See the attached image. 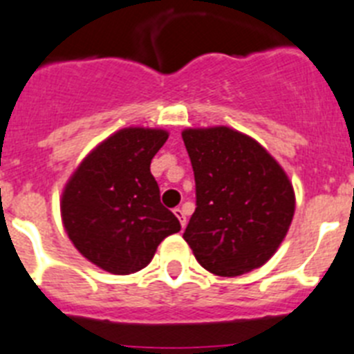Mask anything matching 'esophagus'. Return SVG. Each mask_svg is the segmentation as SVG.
<instances>
[{
	"label": "esophagus",
	"instance_id": "obj_1",
	"mask_svg": "<svg viewBox=\"0 0 354 354\" xmlns=\"http://www.w3.org/2000/svg\"><path fill=\"white\" fill-rule=\"evenodd\" d=\"M172 212H174V216H176V218H178V221H180L182 228H185L187 216H185V212H183V209H180V207H178V209H174V210H172Z\"/></svg>",
	"mask_w": 354,
	"mask_h": 354
}]
</instances>
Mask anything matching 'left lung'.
Segmentation results:
<instances>
[{
  "instance_id": "left-lung-1",
  "label": "left lung",
  "mask_w": 354,
  "mask_h": 354,
  "mask_svg": "<svg viewBox=\"0 0 354 354\" xmlns=\"http://www.w3.org/2000/svg\"><path fill=\"white\" fill-rule=\"evenodd\" d=\"M182 138L196 180V210L183 239L214 275L261 268L295 214L288 174L259 142L232 127H187Z\"/></svg>"
}]
</instances>
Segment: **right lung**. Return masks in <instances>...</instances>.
<instances>
[{
    "label": "right lung",
    "mask_w": 354,
    "mask_h": 354,
    "mask_svg": "<svg viewBox=\"0 0 354 354\" xmlns=\"http://www.w3.org/2000/svg\"><path fill=\"white\" fill-rule=\"evenodd\" d=\"M169 133L118 129L86 154L62 189L61 218L82 257L115 275L140 272L180 221L160 203L151 160Z\"/></svg>",
    "instance_id": "add662e5"
}]
</instances>
